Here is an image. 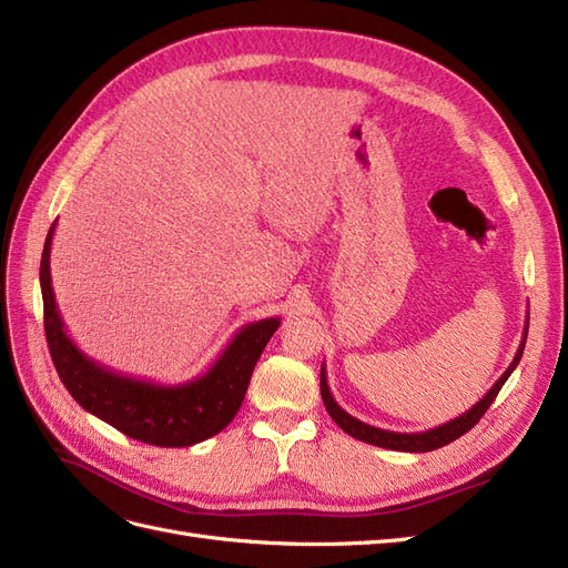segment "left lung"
<instances>
[{"instance_id":"left-lung-1","label":"left lung","mask_w":568,"mask_h":568,"mask_svg":"<svg viewBox=\"0 0 568 568\" xmlns=\"http://www.w3.org/2000/svg\"><path fill=\"white\" fill-rule=\"evenodd\" d=\"M526 336H528V317H526V326H524V338L519 343V351L517 355H514L511 365L505 369V374L497 379L490 390L480 398L474 407H469L464 415L455 417L453 422L448 424H440L436 428H428V432H419V434H398V432H386V428H376V426H369L365 422L355 419L353 415H348L346 409H343L336 400L334 395L329 390V384H326V369L322 365V372H320V393H322V400H324V407L326 412H329V417L346 432L348 436L363 440V443H369V445H379V448H386V450H400V453H428V450H438L443 448V445H448L453 440H457L459 436H464L469 432V428L486 415V409L493 405V400L497 398V393H500V388L505 386V382L509 379V374L517 369L519 359L524 355V346H526Z\"/></svg>"}]
</instances>
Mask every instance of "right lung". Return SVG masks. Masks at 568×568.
<instances>
[{
	"label": "right lung",
	"instance_id": "obj_1",
	"mask_svg": "<svg viewBox=\"0 0 568 568\" xmlns=\"http://www.w3.org/2000/svg\"><path fill=\"white\" fill-rule=\"evenodd\" d=\"M54 227L57 222L49 227L42 251L40 286L49 353L68 393L82 409L92 412L120 434L159 448H189L220 434L242 407L257 357L280 329L282 320L267 317L242 326L215 363L196 379L184 384L134 379L84 355L68 336L51 288L49 255Z\"/></svg>",
	"mask_w": 568,
	"mask_h": 568
}]
</instances>
